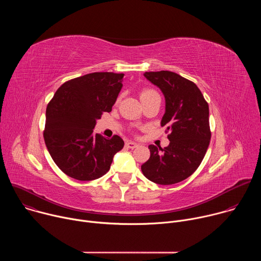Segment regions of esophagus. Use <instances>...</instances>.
Returning <instances> with one entry per match:
<instances>
[{
    "mask_svg": "<svg viewBox=\"0 0 261 261\" xmlns=\"http://www.w3.org/2000/svg\"><path fill=\"white\" fill-rule=\"evenodd\" d=\"M138 145H139V144L136 143V142H134V141H127V142H126V146L129 147V148H135V147H137Z\"/></svg>",
    "mask_w": 261,
    "mask_h": 261,
    "instance_id": "34e87169",
    "label": "esophagus"
}]
</instances>
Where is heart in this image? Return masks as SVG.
<instances>
[{
	"label": "heart",
	"mask_w": 261,
	"mask_h": 261,
	"mask_svg": "<svg viewBox=\"0 0 261 261\" xmlns=\"http://www.w3.org/2000/svg\"><path fill=\"white\" fill-rule=\"evenodd\" d=\"M154 96H159V95L156 91H154L152 89H143L139 94V97H140L141 101L151 98V97H154Z\"/></svg>",
	"instance_id": "1"
}]
</instances>
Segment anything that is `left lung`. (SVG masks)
Instances as JSON below:
<instances>
[{"mask_svg":"<svg viewBox=\"0 0 261 261\" xmlns=\"http://www.w3.org/2000/svg\"><path fill=\"white\" fill-rule=\"evenodd\" d=\"M165 98L161 126L170 132L168 146L148 145L151 156L141 165L143 175L159 185L189 177L200 165L210 144L208 104L197 86L171 71L145 72Z\"/></svg>","mask_w":261,"mask_h":261,"instance_id":"left-lung-1","label":"left lung"}]
</instances>
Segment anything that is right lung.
Listing matches in <instances>:
<instances>
[{
  "label": "right lung",
  "mask_w": 261,
  "mask_h": 261,
  "mask_svg": "<svg viewBox=\"0 0 261 261\" xmlns=\"http://www.w3.org/2000/svg\"><path fill=\"white\" fill-rule=\"evenodd\" d=\"M125 74L94 72L63 84L46 108L44 141L58 167L79 180L104 175L124 140L94 133L97 120L111 111Z\"/></svg>",
  "instance_id": "obj_1"
}]
</instances>
